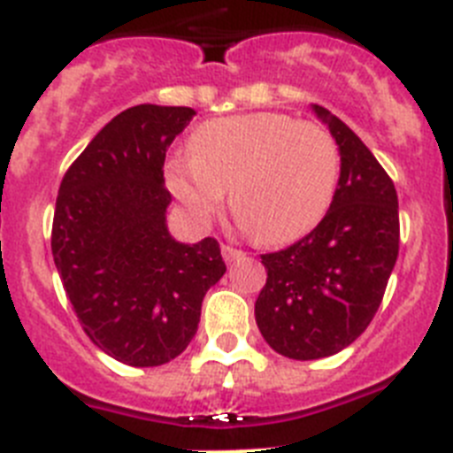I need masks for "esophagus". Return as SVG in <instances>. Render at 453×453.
<instances>
[{"mask_svg": "<svg viewBox=\"0 0 453 453\" xmlns=\"http://www.w3.org/2000/svg\"><path fill=\"white\" fill-rule=\"evenodd\" d=\"M222 256H224V261L231 263V261H240V258H245V251L235 250V247H231V245H222Z\"/></svg>", "mask_w": 453, "mask_h": 453, "instance_id": "esophagus-1", "label": "esophagus"}]
</instances>
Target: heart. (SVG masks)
Masks as SVG:
<instances>
[{
	"mask_svg": "<svg viewBox=\"0 0 453 453\" xmlns=\"http://www.w3.org/2000/svg\"><path fill=\"white\" fill-rule=\"evenodd\" d=\"M338 172V145L322 124L251 113L203 122L167 186L197 219L218 215L229 192L235 222L256 242L286 245L322 222Z\"/></svg>",
	"mask_w": 453,
	"mask_h": 453,
	"instance_id": "heart-1",
	"label": "heart"
}]
</instances>
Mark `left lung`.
I'll list each match as a JSON object with an SVG mask.
<instances>
[{"mask_svg": "<svg viewBox=\"0 0 453 453\" xmlns=\"http://www.w3.org/2000/svg\"><path fill=\"white\" fill-rule=\"evenodd\" d=\"M313 111L340 147V179L322 222L295 245L263 254L267 281L256 324L276 354L326 358L370 326L399 254L395 183L342 119Z\"/></svg>", "mask_w": 453, "mask_h": 453, "instance_id": "left-lung-1", "label": "left lung"}]
</instances>
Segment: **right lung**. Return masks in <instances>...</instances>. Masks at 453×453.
Here are the masks:
<instances>
[{"instance_id": "add662e5", "label": "right lung", "mask_w": 453, "mask_h": 453, "mask_svg": "<svg viewBox=\"0 0 453 453\" xmlns=\"http://www.w3.org/2000/svg\"><path fill=\"white\" fill-rule=\"evenodd\" d=\"M192 115L154 104L122 111L67 167L56 197L51 254L72 311L124 365L177 358L226 272L218 240L183 245L165 226V151Z\"/></svg>"}]
</instances>
